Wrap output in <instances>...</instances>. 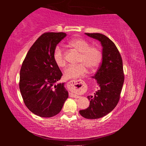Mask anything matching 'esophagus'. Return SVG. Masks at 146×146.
<instances>
[{
  "label": "esophagus",
  "mask_w": 146,
  "mask_h": 146,
  "mask_svg": "<svg viewBox=\"0 0 146 146\" xmlns=\"http://www.w3.org/2000/svg\"><path fill=\"white\" fill-rule=\"evenodd\" d=\"M80 80H71L69 83L72 86H74V85L76 84L78 82H80ZM70 96L75 98H80L79 96H78L76 94H73V93H70Z\"/></svg>",
  "instance_id": "1"
}]
</instances>
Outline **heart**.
I'll return each mask as SVG.
<instances>
[{
    "mask_svg": "<svg viewBox=\"0 0 146 146\" xmlns=\"http://www.w3.org/2000/svg\"><path fill=\"white\" fill-rule=\"evenodd\" d=\"M68 45L78 52L80 56L78 60V64L70 66L63 72L65 79L76 78L85 75L88 69L90 72H94L102 62V52L101 50L83 38H73L68 42ZM53 59L58 67L65 66L66 61L62 48L56 46L54 50Z\"/></svg>",
    "mask_w": 146,
    "mask_h": 146,
    "instance_id": "obj_1",
    "label": "heart"
}]
</instances>
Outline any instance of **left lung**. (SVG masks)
Returning a JSON list of instances; mask_svg holds the SVG:
<instances>
[{
  "label": "left lung",
  "mask_w": 146,
  "mask_h": 146,
  "mask_svg": "<svg viewBox=\"0 0 146 146\" xmlns=\"http://www.w3.org/2000/svg\"><path fill=\"white\" fill-rule=\"evenodd\" d=\"M100 42L102 46V62L96 74L100 88L94 96H88L90 106L79 111L87 119H98L105 116L114 109L119 100L124 82L123 63L115 44L106 36L100 33H85Z\"/></svg>",
  "instance_id": "left-lung-1"
}]
</instances>
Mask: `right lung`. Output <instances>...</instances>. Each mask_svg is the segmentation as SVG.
<instances>
[{"mask_svg": "<svg viewBox=\"0 0 146 146\" xmlns=\"http://www.w3.org/2000/svg\"><path fill=\"white\" fill-rule=\"evenodd\" d=\"M64 33H46L28 52L20 71L19 88L24 102L31 111L43 117L57 115L68 98L64 83L55 84L62 73L53 59Z\"/></svg>", "mask_w": 146, "mask_h": 146, "instance_id": "right-lung-1", "label": "right lung"}]
</instances>
